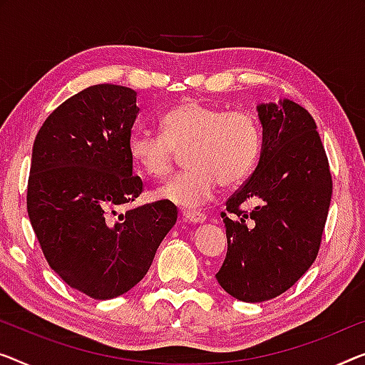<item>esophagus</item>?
I'll use <instances>...</instances> for the list:
<instances>
[{"instance_id": "1", "label": "esophagus", "mask_w": 365, "mask_h": 365, "mask_svg": "<svg viewBox=\"0 0 365 365\" xmlns=\"http://www.w3.org/2000/svg\"><path fill=\"white\" fill-rule=\"evenodd\" d=\"M182 215L188 222H203L206 220V215L197 210H185Z\"/></svg>"}]
</instances>
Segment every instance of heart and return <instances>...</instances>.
<instances>
[{"label": "heart", "mask_w": 365, "mask_h": 365, "mask_svg": "<svg viewBox=\"0 0 365 365\" xmlns=\"http://www.w3.org/2000/svg\"><path fill=\"white\" fill-rule=\"evenodd\" d=\"M182 150L188 167L157 197L193 208L213 197L220 182L235 187L251 175L260 154L259 123L249 111L190 100L162 116L160 134L135 130L128 143L133 164L150 178L167 177Z\"/></svg>", "instance_id": "b5f03b06"}]
</instances>
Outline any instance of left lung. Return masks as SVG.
<instances>
[{"label": "left lung", "mask_w": 365, "mask_h": 365, "mask_svg": "<svg viewBox=\"0 0 365 365\" xmlns=\"http://www.w3.org/2000/svg\"><path fill=\"white\" fill-rule=\"evenodd\" d=\"M264 128L257 168L226 201L227 254L216 280L237 300L282 295L317 259L333 180L317 123L290 100L257 108ZM258 201L251 212L240 208Z\"/></svg>", "instance_id": "1"}]
</instances>
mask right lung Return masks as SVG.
Segmentation results:
<instances>
[{"label":"right lung","instance_id":"add662e5","mask_svg":"<svg viewBox=\"0 0 365 365\" xmlns=\"http://www.w3.org/2000/svg\"><path fill=\"white\" fill-rule=\"evenodd\" d=\"M135 101L128 86H88L48 114L32 148L27 215L43 257L95 300L138 285L177 221L168 200L114 216L144 188L128 152Z\"/></svg>","mask_w":365,"mask_h":365}]
</instances>
